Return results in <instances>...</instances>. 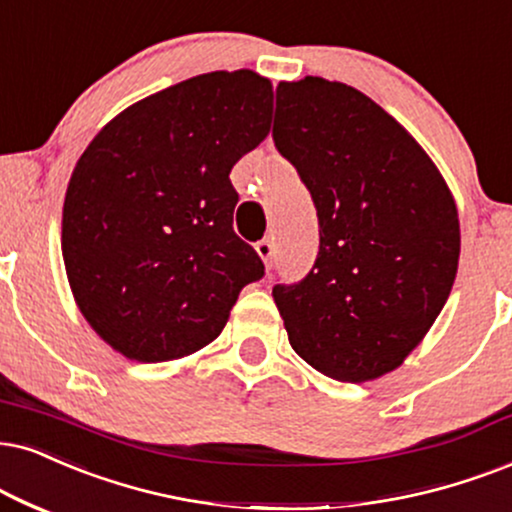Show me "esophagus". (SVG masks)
<instances>
[{"label": "esophagus", "mask_w": 512, "mask_h": 512, "mask_svg": "<svg viewBox=\"0 0 512 512\" xmlns=\"http://www.w3.org/2000/svg\"><path fill=\"white\" fill-rule=\"evenodd\" d=\"M255 250H257V255H260L262 260H264V264H267V267H271V262H274V252H276L274 241L264 238V241H260V243L255 245Z\"/></svg>", "instance_id": "34e87169"}]
</instances>
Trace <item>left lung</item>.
Returning <instances> with one entry per match:
<instances>
[{
	"label": "left lung",
	"mask_w": 512,
	"mask_h": 512,
	"mask_svg": "<svg viewBox=\"0 0 512 512\" xmlns=\"http://www.w3.org/2000/svg\"><path fill=\"white\" fill-rule=\"evenodd\" d=\"M274 144L319 217L312 271L271 290L290 347L342 383L380 378L423 342L454 286L456 200L423 146L349 84H278Z\"/></svg>",
	"instance_id": "left-lung-1"
}]
</instances>
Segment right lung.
Wrapping results in <instances>:
<instances>
[{"label":"right lung","mask_w":512,"mask_h":512,"mask_svg":"<svg viewBox=\"0 0 512 512\" xmlns=\"http://www.w3.org/2000/svg\"><path fill=\"white\" fill-rule=\"evenodd\" d=\"M274 87L215 70L146 96L77 160L61 250L84 319L122 357H189L264 264L234 231L231 167L269 134Z\"/></svg>","instance_id":"right-lung-1"}]
</instances>
